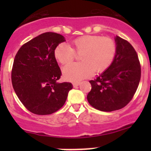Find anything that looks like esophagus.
Returning <instances> with one entry per match:
<instances>
[{
    "label": "esophagus",
    "mask_w": 151,
    "mask_h": 151,
    "mask_svg": "<svg viewBox=\"0 0 151 151\" xmlns=\"http://www.w3.org/2000/svg\"><path fill=\"white\" fill-rule=\"evenodd\" d=\"M81 84V82H73V87H77V86H78V85Z\"/></svg>",
    "instance_id": "esophagus-1"
}]
</instances>
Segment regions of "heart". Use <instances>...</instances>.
Returning a JSON list of instances; mask_svg holds the SVG:
<instances>
[{"label": "heart", "mask_w": 151, "mask_h": 151, "mask_svg": "<svg viewBox=\"0 0 151 151\" xmlns=\"http://www.w3.org/2000/svg\"><path fill=\"white\" fill-rule=\"evenodd\" d=\"M81 54L82 62L70 63L63 68L65 79L78 82L94 74L106 71L113 63L116 53L115 41L109 37L100 35H83L73 40L71 47L60 44L54 50V57L63 65L69 63Z\"/></svg>", "instance_id": "b5f03b06"}]
</instances>
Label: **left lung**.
Returning a JSON list of instances; mask_svg holds the SVG:
<instances>
[{
  "instance_id": "left-lung-1",
  "label": "left lung",
  "mask_w": 151,
  "mask_h": 151,
  "mask_svg": "<svg viewBox=\"0 0 151 151\" xmlns=\"http://www.w3.org/2000/svg\"><path fill=\"white\" fill-rule=\"evenodd\" d=\"M116 53L110 66L96 79L91 80L88 103L101 111L120 110L132 101L141 79L138 54L129 41L116 36Z\"/></svg>"
}]
</instances>
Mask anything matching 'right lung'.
<instances>
[{"mask_svg":"<svg viewBox=\"0 0 151 151\" xmlns=\"http://www.w3.org/2000/svg\"><path fill=\"white\" fill-rule=\"evenodd\" d=\"M65 38L45 32L24 44L16 54L11 73L12 85L25 107L37 115H49L64 105L70 82L58 83L61 70L54 50Z\"/></svg>","mask_w":151,"mask_h":151,"instance_id":"add662e5","label":"right lung"}]
</instances>
